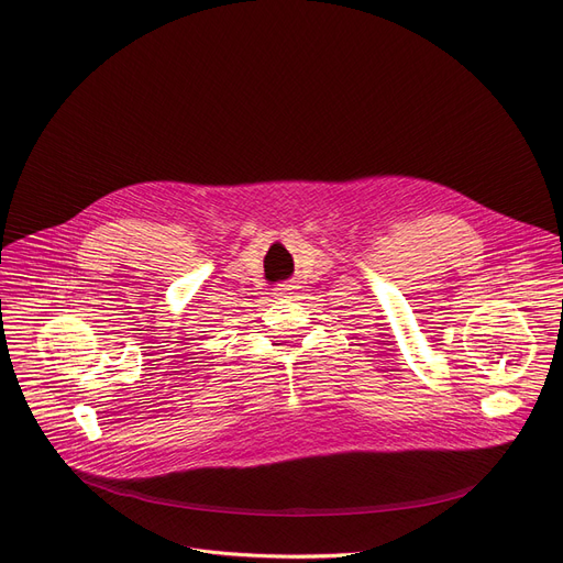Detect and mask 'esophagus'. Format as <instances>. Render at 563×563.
Returning a JSON list of instances; mask_svg holds the SVG:
<instances>
[{
    "label": "esophagus",
    "mask_w": 563,
    "mask_h": 563,
    "mask_svg": "<svg viewBox=\"0 0 563 563\" xmlns=\"http://www.w3.org/2000/svg\"><path fill=\"white\" fill-rule=\"evenodd\" d=\"M291 294H297V285H294V283H283V285L276 287L274 297H276L278 301H283V299H291Z\"/></svg>",
    "instance_id": "esophagus-1"
}]
</instances>
